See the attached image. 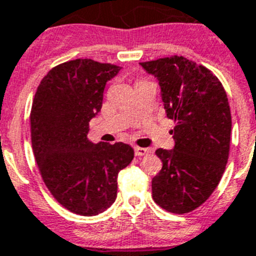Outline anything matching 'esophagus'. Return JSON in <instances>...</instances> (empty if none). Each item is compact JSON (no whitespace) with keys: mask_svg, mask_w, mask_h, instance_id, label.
Here are the masks:
<instances>
[{"mask_svg":"<svg viewBox=\"0 0 256 256\" xmlns=\"http://www.w3.org/2000/svg\"><path fill=\"white\" fill-rule=\"evenodd\" d=\"M134 153H136V156L140 157V156H146V154H147V153H150V150H148V148L134 147Z\"/></svg>","mask_w":256,"mask_h":256,"instance_id":"34e87169","label":"esophagus"}]
</instances>
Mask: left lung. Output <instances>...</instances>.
Listing matches in <instances>:
<instances>
[{
    "instance_id": "left-lung-1",
    "label": "left lung",
    "mask_w": 256,
    "mask_h": 256,
    "mask_svg": "<svg viewBox=\"0 0 256 256\" xmlns=\"http://www.w3.org/2000/svg\"><path fill=\"white\" fill-rule=\"evenodd\" d=\"M157 76L174 148H158L162 170L152 180L154 202L172 214L191 212L218 187L230 152L231 113L222 84L211 70L184 56L140 62Z\"/></svg>"
}]
</instances>
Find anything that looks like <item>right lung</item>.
<instances>
[{
    "mask_svg": "<svg viewBox=\"0 0 256 256\" xmlns=\"http://www.w3.org/2000/svg\"><path fill=\"white\" fill-rule=\"evenodd\" d=\"M119 70L109 62L70 60L52 68L34 96L30 126L38 168L54 198L78 215H98L116 201L119 171L134 157L130 144H96L86 138L106 82Z\"/></svg>",
    "mask_w": 256,
    "mask_h": 256,
    "instance_id": "add662e5",
    "label": "right lung"
}]
</instances>
